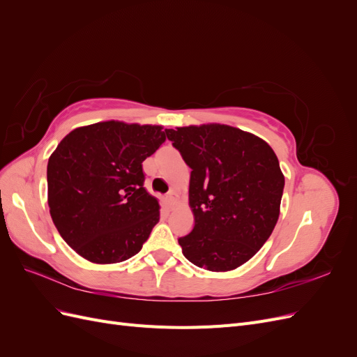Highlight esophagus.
<instances>
[{"label":"esophagus","mask_w":357,"mask_h":357,"mask_svg":"<svg viewBox=\"0 0 357 357\" xmlns=\"http://www.w3.org/2000/svg\"><path fill=\"white\" fill-rule=\"evenodd\" d=\"M177 192L176 190H169V193L167 195V201H168V205H169V208H172L174 207V204L177 202Z\"/></svg>","instance_id":"obj_1"}]
</instances>
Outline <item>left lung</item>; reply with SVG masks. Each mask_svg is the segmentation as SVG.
Listing matches in <instances>:
<instances>
[{
	"label": "left lung",
	"instance_id": "obj_1",
	"mask_svg": "<svg viewBox=\"0 0 357 357\" xmlns=\"http://www.w3.org/2000/svg\"><path fill=\"white\" fill-rule=\"evenodd\" d=\"M189 165V205L195 219L178 238L188 261L214 273L252 259L273 234L284 176L266 142L220 123L167 129Z\"/></svg>",
	"mask_w": 357,
	"mask_h": 357
}]
</instances>
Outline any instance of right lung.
<instances>
[{
	"label": "right lung",
	"mask_w": 357,
	"mask_h": 357,
	"mask_svg": "<svg viewBox=\"0 0 357 357\" xmlns=\"http://www.w3.org/2000/svg\"><path fill=\"white\" fill-rule=\"evenodd\" d=\"M167 139L159 125L119 121L75 128L47 164V202L58 232L92 264L137 255L159 222L143 188V160Z\"/></svg>",
	"instance_id": "right-lung-1"
}]
</instances>
